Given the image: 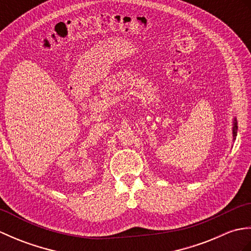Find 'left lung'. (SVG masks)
<instances>
[{"instance_id": "left-lung-1", "label": "left lung", "mask_w": 251, "mask_h": 251, "mask_svg": "<svg viewBox=\"0 0 251 251\" xmlns=\"http://www.w3.org/2000/svg\"><path fill=\"white\" fill-rule=\"evenodd\" d=\"M233 136L234 139H235V136L237 135V124H236V120H234V127H233Z\"/></svg>"}]
</instances>
